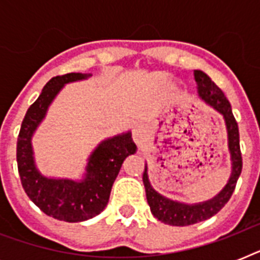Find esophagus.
Masks as SVG:
<instances>
[{"mask_svg": "<svg viewBox=\"0 0 260 260\" xmlns=\"http://www.w3.org/2000/svg\"><path fill=\"white\" fill-rule=\"evenodd\" d=\"M132 136H134L135 143L140 144V143L143 142V139H144V131H143L140 126H136V128H134V131H132Z\"/></svg>", "mask_w": 260, "mask_h": 260, "instance_id": "obj_1", "label": "esophagus"}]
</instances>
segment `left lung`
Instances as JSON below:
<instances>
[{"mask_svg":"<svg viewBox=\"0 0 260 260\" xmlns=\"http://www.w3.org/2000/svg\"><path fill=\"white\" fill-rule=\"evenodd\" d=\"M194 78L197 82L200 97L208 105L214 108L224 116L226 131H228V147H230L231 159H232V174H231L230 181L225 185V187L216 197L209 200V201L197 204V205H186V204H181V202L171 201L169 198L156 193L152 189V186L150 185L146 166L144 173H143V183L146 187L147 202L150 205L151 212L159 221L175 226L191 225L196 222L208 220L217 212H220L226 202L230 201L243 167L240 142H239V126L234 117L232 109H231L230 101L226 100L222 90L205 73L196 70L194 71Z\"/></svg>","mask_w":260,"mask_h":260,"instance_id":"1","label":"left lung"}]
</instances>
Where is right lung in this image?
<instances>
[{
    "label": "right lung",
    "instance_id": "obj_1",
    "mask_svg": "<svg viewBox=\"0 0 260 260\" xmlns=\"http://www.w3.org/2000/svg\"><path fill=\"white\" fill-rule=\"evenodd\" d=\"M86 77L81 73H70L51 78L38 100L26 110L17 139L18 174L26 196L47 216L60 221H85L101 213L108 205L110 190L124 159L136 151L129 132L102 142L90 156L87 174L82 182L50 179L36 170L30 146V138L36 126L64 83Z\"/></svg>",
    "mask_w": 260,
    "mask_h": 260
}]
</instances>
